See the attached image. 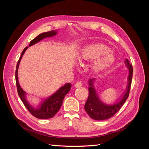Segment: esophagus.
<instances>
[{
    "mask_svg": "<svg viewBox=\"0 0 149 149\" xmlns=\"http://www.w3.org/2000/svg\"><path fill=\"white\" fill-rule=\"evenodd\" d=\"M83 83H82V81H78L77 83H76L74 85V87L75 88H79L82 86Z\"/></svg>",
    "mask_w": 149,
    "mask_h": 149,
    "instance_id": "34e87169",
    "label": "esophagus"
}]
</instances>
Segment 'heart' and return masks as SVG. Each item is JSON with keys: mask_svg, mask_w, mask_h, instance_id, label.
Instances as JSON below:
<instances>
[{"mask_svg": "<svg viewBox=\"0 0 149 149\" xmlns=\"http://www.w3.org/2000/svg\"><path fill=\"white\" fill-rule=\"evenodd\" d=\"M79 58L84 61L95 59L91 65L94 72H99L114 63V56L108 47L102 44H91L85 47L81 52Z\"/></svg>", "mask_w": 149, "mask_h": 149, "instance_id": "heart-1", "label": "heart"}]
</instances>
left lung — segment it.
Returning a JSON list of instances; mask_svg holds the SVG:
<instances>
[{"label": "left lung", "instance_id": "8db88e82", "mask_svg": "<svg viewBox=\"0 0 149 149\" xmlns=\"http://www.w3.org/2000/svg\"><path fill=\"white\" fill-rule=\"evenodd\" d=\"M124 62L129 70L127 86L123 98H121L120 101L115 103L114 104L107 105L101 101L93 86L94 78L89 81V96L84 105V109L91 118L97 120L109 119L119 111L125 101L127 100L129 95L130 86L132 83L133 68L128 59H125Z\"/></svg>", "mask_w": 149, "mask_h": 149}]
</instances>
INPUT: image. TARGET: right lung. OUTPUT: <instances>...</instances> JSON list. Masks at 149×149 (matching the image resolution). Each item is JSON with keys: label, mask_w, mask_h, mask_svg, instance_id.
<instances>
[{"label": "right lung", "mask_w": 149, "mask_h": 149, "mask_svg": "<svg viewBox=\"0 0 149 149\" xmlns=\"http://www.w3.org/2000/svg\"><path fill=\"white\" fill-rule=\"evenodd\" d=\"M57 31L56 30H52L47 31V32H44L40 34L35 38L31 40L30 43L29 47L38 43L44 38L53 37V36L55 35ZM27 48L28 47L24 48L17 64L15 71V81L18 94H19V96L20 97L22 101L23 102L25 107L35 118L42 119H47L52 118L60 110L65 96L70 91L71 84L70 83H66L64 86H63L56 93H55L52 96L48 97L47 100H45L37 109H35V108L31 106L28 102V101H26L25 97L26 93L20 87L19 83V81H18V68H19L22 58Z\"/></svg>", "instance_id": "right-lung-1"}]
</instances>
